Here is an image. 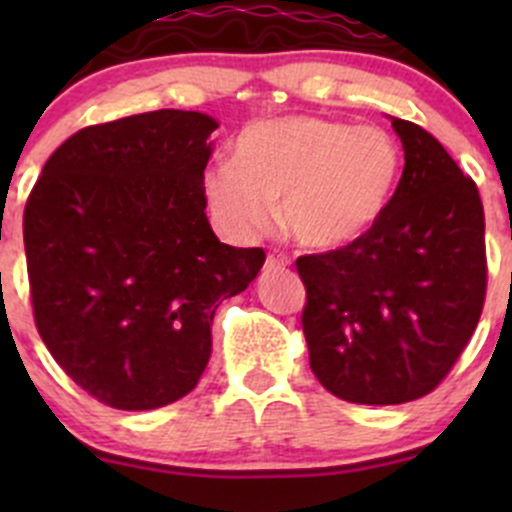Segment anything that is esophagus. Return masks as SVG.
I'll return each mask as SVG.
<instances>
[{
    "instance_id": "obj_1",
    "label": "esophagus",
    "mask_w": 512,
    "mask_h": 512,
    "mask_svg": "<svg viewBox=\"0 0 512 512\" xmlns=\"http://www.w3.org/2000/svg\"><path fill=\"white\" fill-rule=\"evenodd\" d=\"M289 260L285 255H267V267L270 270H282V267H287Z\"/></svg>"
}]
</instances>
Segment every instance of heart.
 I'll list each match as a JSON object with an SVG mask.
<instances>
[{"label": "heart", "instance_id": "heart-1", "mask_svg": "<svg viewBox=\"0 0 512 512\" xmlns=\"http://www.w3.org/2000/svg\"><path fill=\"white\" fill-rule=\"evenodd\" d=\"M232 160L205 173V198L225 230L247 237L267 227L272 203L299 245L342 247L384 213L401 168L394 138L379 126L319 116L247 123Z\"/></svg>", "mask_w": 512, "mask_h": 512}]
</instances>
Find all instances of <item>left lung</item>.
Returning <instances> with one entry per match:
<instances>
[{
    "mask_svg": "<svg viewBox=\"0 0 512 512\" xmlns=\"http://www.w3.org/2000/svg\"><path fill=\"white\" fill-rule=\"evenodd\" d=\"M404 173L381 218L342 250L307 255L309 366L352 404L426 396L466 349L485 297V218L476 183L416 123L389 116Z\"/></svg>",
    "mask_w": 512,
    "mask_h": 512,
    "instance_id": "left-lung-1",
    "label": "left lung"
}]
</instances>
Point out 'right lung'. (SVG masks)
<instances>
[{"mask_svg": "<svg viewBox=\"0 0 512 512\" xmlns=\"http://www.w3.org/2000/svg\"><path fill=\"white\" fill-rule=\"evenodd\" d=\"M220 123L200 111L89 126L46 160L24 208L36 329L61 369L121 411L195 389L215 309L265 265L205 215L203 173Z\"/></svg>", "mask_w": 512, "mask_h": 512, "instance_id": "add662e5", "label": "right lung"}]
</instances>
